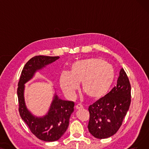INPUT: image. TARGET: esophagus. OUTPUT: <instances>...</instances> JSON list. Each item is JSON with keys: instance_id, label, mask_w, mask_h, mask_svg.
I'll list each match as a JSON object with an SVG mask.
<instances>
[{"instance_id": "obj_1", "label": "esophagus", "mask_w": 149, "mask_h": 149, "mask_svg": "<svg viewBox=\"0 0 149 149\" xmlns=\"http://www.w3.org/2000/svg\"><path fill=\"white\" fill-rule=\"evenodd\" d=\"M75 108L76 109H81L83 108V106L81 104H78L75 106Z\"/></svg>"}]
</instances>
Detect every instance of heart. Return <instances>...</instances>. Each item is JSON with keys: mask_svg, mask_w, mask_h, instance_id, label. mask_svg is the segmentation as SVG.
<instances>
[{"mask_svg": "<svg viewBox=\"0 0 149 149\" xmlns=\"http://www.w3.org/2000/svg\"><path fill=\"white\" fill-rule=\"evenodd\" d=\"M113 66L100 58H87L75 61L69 72L60 76V86L68 97L75 96L81 83L83 92L89 98L97 100L105 96L113 82Z\"/></svg>", "mask_w": 149, "mask_h": 149, "instance_id": "obj_1", "label": "heart"}]
</instances>
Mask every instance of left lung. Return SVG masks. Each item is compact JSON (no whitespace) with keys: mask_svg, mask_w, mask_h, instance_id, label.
<instances>
[{"mask_svg":"<svg viewBox=\"0 0 149 149\" xmlns=\"http://www.w3.org/2000/svg\"><path fill=\"white\" fill-rule=\"evenodd\" d=\"M130 101V84L126 72L121 68L116 86L89 107L88 127L91 134L98 139L115 134L127 114Z\"/></svg>","mask_w":149,"mask_h":149,"instance_id":"obj_1","label":"left lung"}]
</instances>
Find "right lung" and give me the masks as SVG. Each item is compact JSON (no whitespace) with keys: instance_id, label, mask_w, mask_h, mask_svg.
<instances>
[{"instance_id":"add662e5","label":"right lung","mask_w":149,"mask_h":149,"mask_svg":"<svg viewBox=\"0 0 149 149\" xmlns=\"http://www.w3.org/2000/svg\"><path fill=\"white\" fill-rule=\"evenodd\" d=\"M60 57L37 56L31 58L23 68L18 83L17 96L19 111L31 132L38 139L52 142L59 139L67 130L69 118L74 110L73 101L63 100L56 93L53 98L49 111L42 117L31 113L26 107L24 98L25 84L33 79L35 73L48 65Z\"/></svg>"}]
</instances>
